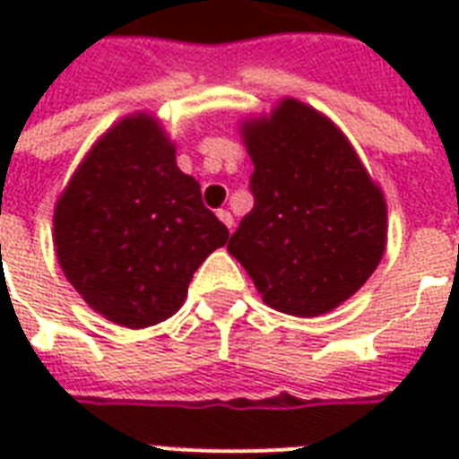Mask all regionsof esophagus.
Instances as JSON below:
<instances>
[{
    "label": "esophagus",
    "instance_id": "obj_1",
    "mask_svg": "<svg viewBox=\"0 0 459 459\" xmlns=\"http://www.w3.org/2000/svg\"><path fill=\"white\" fill-rule=\"evenodd\" d=\"M216 216H219V221H221L226 229L229 230L233 229V216H230L229 209H219V212H216Z\"/></svg>",
    "mask_w": 459,
    "mask_h": 459
}]
</instances>
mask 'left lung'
<instances>
[{"label":"left lung","mask_w":459,"mask_h":459,"mask_svg":"<svg viewBox=\"0 0 459 459\" xmlns=\"http://www.w3.org/2000/svg\"><path fill=\"white\" fill-rule=\"evenodd\" d=\"M240 135L255 164V207L229 252L273 309L333 312L384 257V190L341 128L295 97H283L272 114L243 118Z\"/></svg>","instance_id":"left-lung-1"}]
</instances>
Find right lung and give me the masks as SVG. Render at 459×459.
<instances>
[{"mask_svg":"<svg viewBox=\"0 0 459 459\" xmlns=\"http://www.w3.org/2000/svg\"><path fill=\"white\" fill-rule=\"evenodd\" d=\"M61 272L104 319L147 328L178 312L197 266L229 240L200 183L147 111L102 133L54 204Z\"/></svg>","mask_w":459,"mask_h":459,"instance_id":"add662e5","label":"right lung"}]
</instances>
